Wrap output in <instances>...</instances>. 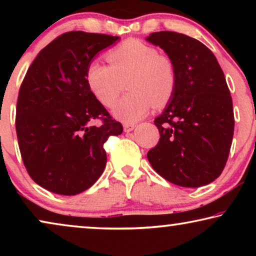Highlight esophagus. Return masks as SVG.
<instances>
[{
	"mask_svg": "<svg viewBox=\"0 0 256 256\" xmlns=\"http://www.w3.org/2000/svg\"><path fill=\"white\" fill-rule=\"evenodd\" d=\"M135 127H136V126L134 124H126L124 126V129L126 132H132Z\"/></svg>",
	"mask_w": 256,
	"mask_h": 256,
	"instance_id": "1",
	"label": "esophagus"
}]
</instances>
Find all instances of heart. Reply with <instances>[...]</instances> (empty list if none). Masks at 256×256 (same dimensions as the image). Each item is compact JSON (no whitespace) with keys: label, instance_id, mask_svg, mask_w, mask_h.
Wrapping results in <instances>:
<instances>
[{"label":"heart","instance_id":"b5f03b06","mask_svg":"<svg viewBox=\"0 0 256 256\" xmlns=\"http://www.w3.org/2000/svg\"><path fill=\"white\" fill-rule=\"evenodd\" d=\"M110 65L90 62L86 70V82L96 100L110 108L116 102L127 84L128 96L114 108L115 118L134 124L149 113L150 108H160L174 96L176 90V70L166 56L158 54L152 45L129 40L107 54Z\"/></svg>","mask_w":256,"mask_h":256}]
</instances>
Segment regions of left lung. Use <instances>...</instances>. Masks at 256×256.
<instances>
[{
  "label": "left lung",
  "instance_id": "obj_1",
  "mask_svg": "<svg viewBox=\"0 0 256 256\" xmlns=\"http://www.w3.org/2000/svg\"><path fill=\"white\" fill-rule=\"evenodd\" d=\"M146 40L163 48L176 70V90L155 118L160 141L146 157L170 183L199 188L226 166L234 132L232 98L216 56L200 42L174 31Z\"/></svg>",
  "mask_w": 256,
  "mask_h": 256
}]
</instances>
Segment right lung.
<instances>
[{
	"label": "right lung",
	"instance_id": "add662e5",
	"mask_svg": "<svg viewBox=\"0 0 256 256\" xmlns=\"http://www.w3.org/2000/svg\"><path fill=\"white\" fill-rule=\"evenodd\" d=\"M118 40L84 31L62 34L38 54L24 76L17 140L28 174L48 191L74 196L90 188L106 166L104 143L124 132L86 82L90 62ZM98 118L102 124L93 126Z\"/></svg>",
	"mask_w": 256,
	"mask_h": 256
}]
</instances>
